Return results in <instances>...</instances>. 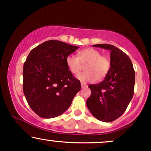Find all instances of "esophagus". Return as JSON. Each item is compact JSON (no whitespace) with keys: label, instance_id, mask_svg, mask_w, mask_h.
I'll return each instance as SVG.
<instances>
[{"label":"esophagus","instance_id":"obj_1","mask_svg":"<svg viewBox=\"0 0 151 151\" xmlns=\"http://www.w3.org/2000/svg\"><path fill=\"white\" fill-rule=\"evenodd\" d=\"M81 88H83V89H84V88H86L87 87V85H86V84H83V83H81Z\"/></svg>","mask_w":151,"mask_h":151}]
</instances>
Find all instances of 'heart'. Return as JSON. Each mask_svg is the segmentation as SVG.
Returning a JSON list of instances; mask_svg holds the SVG:
<instances>
[{
    "mask_svg": "<svg viewBox=\"0 0 151 151\" xmlns=\"http://www.w3.org/2000/svg\"><path fill=\"white\" fill-rule=\"evenodd\" d=\"M66 64L72 74L77 75L85 65L86 72L78 76V79L82 82H89L95 79L101 80L109 73L111 62L108 57L101 55L98 50L92 47L79 52L78 57L70 55L66 58Z\"/></svg>",
    "mask_w": 151,
    "mask_h": 151,
    "instance_id": "1",
    "label": "heart"
}]
</instances>
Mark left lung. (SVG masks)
Listing matches in <instances>:
<instances>
[{
	"mask_svg": "<svg viewBox=\"0 0 151 151\" xmlns=\"http://www.w3.org/2000/svg\"><path fill=\"white\" fill-rule=\"evenodd\" d=\"M93 46L111 50V67L104 81L89 85L91 94L86 106L99 120L111 122L125 112L133 97L135 71L129 56L116 47L108 44Z\"/></svg>",
	"mask_w": 151,
	"mask_h": 151,
	"instance_id": "obj_1",
	"label": "left lung"
}]
</instances>
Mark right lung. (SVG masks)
Returning <instances> with one entry per match:
<instances>
[{"instance_id":"right-lung-1","label":"right lung","mask_w":151,"mask_h":151,"mask_svg":"<svg viewBox=\"0 0 151 151\" xmlns=\"http://www.w3.org/2000/svg\"><path fill=\"white\" fill-rule=\"evenodd\" d=\"M78 47L58 40H48L30 51L24 62L23 92L27 103L39 116L51 119L70 106L81 89L66 58Z\"/></svg>"}]
</instances>
